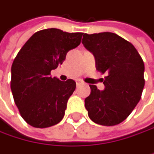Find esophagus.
I'll use <instances>...</instances> for the list:
<instances>
[{
	"label": "esophagus",
	"instance_id": "34e87169",
	"mask_svg": "<svg viewBox=\"0 0 154 154\" xmlns=\"http://www.w3.org/2000/svg\"><path fill=\"white\" fill-rule=\"evenodd\" d=\"M82 82L81 80H77V81H76V85H77V86H80V85H82Z\"/></svg>",
	"mask_w": 154,
	"mask_h": 154
}]
</instances>
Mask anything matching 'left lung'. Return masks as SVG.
<instances>
[{
    "label": "left lung",
    "mask_w": 154,
    "mask_h": 154,
    "mask_svg": "<svg viewBox=\"0 0 154 154\" xmlns=\"http://www.w3.org/2000/svg\"><path fill=\"white\" fill-rule=\"evenodd\" d=\"M82 44L93 54L96 69L107 73L104 91L90 85L85 99L90 118L112 126L123 122L139 102L144 87V64L135 47L115 33L83 34Z\"/></svg>",
    "instance_id": "8db88e82"
}]
</instances>
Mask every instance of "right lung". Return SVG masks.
<instances>
[{
	"label": "right lung",
	"mask_w": 154,
	"mask_h": 154,
	"mask_svg": "<svg viewBox=\"0 0 154 154\" xmlns=\"http://www.w3.org/2000/svg\"><path fill=\"white\" fill-rule=\"evenodd\" d=\"M83 33L57 29L36 32L21 47L11 65V89L22 118L37 128L58 124L76 83L50 76L65 60L69 50L81 44Z\"/></svg>",
	"instance_id": "add662e5"
}]
</instances>
